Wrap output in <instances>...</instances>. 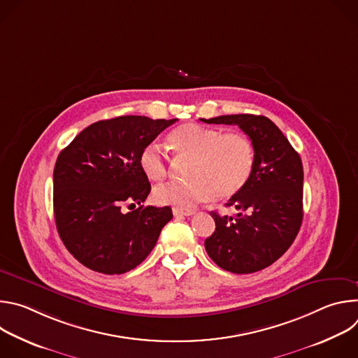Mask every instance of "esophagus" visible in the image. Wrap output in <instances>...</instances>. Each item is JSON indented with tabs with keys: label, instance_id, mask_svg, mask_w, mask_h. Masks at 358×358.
<instances>
[{
	"label": "esophagus",
	"instance_id": "34e87169",
	"mask_svg": "<svg viewBox=\"0 0 358 358\" xmlns=\"http://www.w3.org/2000/svg\"><path fill=\"white\" fill-rule=\"evenodd\" d=\"M173 214L176 217H180V215H184V217H191L195 214V211L192 210H182V208H173Z\"/></svg>",
	"mask_w": 358,
	"mask_h": 358
}]
</instances>
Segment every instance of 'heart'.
Masks as SVG:
<instances>
[{
	"instance_id": "obj_1",
	"label": "heart",
	"mask_w": 358,
	"mask_h": 358,
	"mask_svg": "<svg viewBox=\"0 0 358 358\" xmlns=\"http://www.w3.org/2000/svg\"><path fill=\"white\" fill-rule=\"evenodd\" d=\"M169 143L178 159H191L189 180L156 187L152 198L160 206L188 210L214 196L229 199L243 189L253 173L257 152L243 133L187 123L169 134ZM138 164L150 181H162L167 176V159L156 143L141 148Z\"/></svg>"
}]
</instances>
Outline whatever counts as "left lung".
I'll return each mask as SVG.
<instances>
[{"label": "left lung", "instance_id": "8db88e82", "mask_svg": "<svg viewBox=\"0 0 358 358\" xmlns=\"http://www.w3.org/2000/svg\"><path fill=\"white\" fill-rule=\"evenodd\" d=\"M203 123L236 124L255 145L253 173L225 206L235 217L213 213L208 257L232 273H253L278 261L293 243L303 220V166L297 151L265 116L227 115Z\"/></svg>", "mask_w": 358, "mask_h": 358}]
</instances>
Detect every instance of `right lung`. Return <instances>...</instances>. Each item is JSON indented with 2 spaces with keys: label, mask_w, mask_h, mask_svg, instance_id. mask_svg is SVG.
Here are the masks:
<instances>
[{
  "label": "right lung",
  "mask_w": 358,
  "mask_h": 358,
  "mask_svg": "<svg viewBox=\"0 0 358 358\" xmlns=\"http://www.w3.org/2000/svg\"><path fill=\"white\" fill-rule=\"evenodd\" d=\"M177 119L120 116L82 130L57 159L54 214L58 234L83 266L120 275L140 265L173 218L170 207H143L151 185L138 156ZM123 213V205L129 209Z\"/></svg>",
  "instance_id": "add662e5"
}]
</instances>
